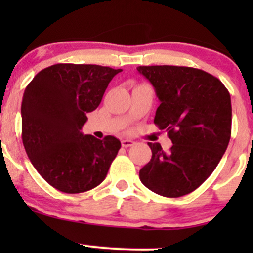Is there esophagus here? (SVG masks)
Here are the masks:
<instances>
[{
	"instance_id": "34e87169",
	"label": "esophagus",
	"mask_w": 253,
	"mask_h": 253,
	"mask_svg": "<svg viewBox=\"0 0 253 253\" xmlns=\"http://www.w3.org/2000/svg\"><path fill=\"white\" fill-rule=\"evenodd\" d=\"M121 144H122V147L127 148V147H131V145H133L134 142L132 141V139H122Z\"/></svg>"
}]
</instances>
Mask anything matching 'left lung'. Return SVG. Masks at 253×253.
<instances>
[{"label":"left lung","instance_id":"obj_1","mask_svg":"<svg viewBox=\"0 0 253 253\" xmlns=\"http://www.w3.org/2000/svg\"><path fill=\"white\" fill-rule=\"evenodd\" d=\"M160 100L154 124L167 129L172 147L148 143L152 159L139 170L142 183L164 197L200 187L220 162L231 136L230 94L202 70L185 66H139Z\"/></svg>","mask_w":253,"mask_h":253}]
</instances>
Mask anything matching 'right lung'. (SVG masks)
<instances>
[{
  "label": "right lung",
  "instance_id": "1",
  "mask_svg": "<svg viewBox=\"0 0 253 253\" xmlns=\"http://www.w3.org/2000/svg\"><path fill=\"white\" fill-rule=\"evenodd\" d=\"M121 70L99 65L57 63L40 71L22 101V139L33 167L65 193H82L106 177L121 142L81 132L86 114L101 103Z\"/></svg>",
  "mask_w": 253,
  "mask_h": 253
}]
</instances>
